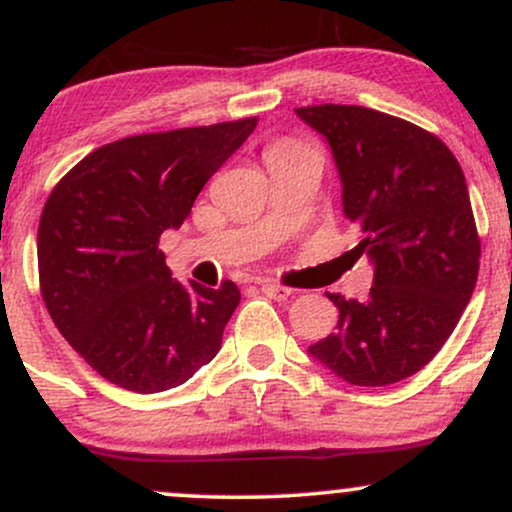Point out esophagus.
Wrapping results in <instances>:
<instances>
[{"instance_id":"esophagus-1","label":"esophagus","mask_w":512,"mask_h":512,"mask_svg":"<svg viewBox=\"0 0 512 512\" xmlns=\"http://www.w3.org/2000/svg\"><path fill=\"white\" fill-rule=\"evenodd\" d=\"M260 289H262L264 296L274 298V301H286V298H289L291 293H293L291 289H286V286H281V284H272V281H267V284H262Z\"/></svg>"}]
</instances>
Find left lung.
I'll use <instances>...</instances> for the list:
<instances>
[{
  "label": "left lung",
  "instance_id": "8db88e82",
  "mask_svg": "<svg viewBox=\"0 0 512 512\" xmlns=\"http://www.w3.org/2000/svg\"><path fill=\"white\" fill-rule=\"evenodd\" d=\"M330 144L344 216L373 264L366 303L330 293L337 332L308 346L330 373L385 387L438 354L472 298L481 245L464 173L426 129L361 105L296 108Z\"/></svg>",
  "mask_w": 512,
  "mask_h": 512
}]
</instances>
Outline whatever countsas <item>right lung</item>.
<instances>
[{"instance_id": "1", "label": "right lung", "mask_w": 512, "mask_h": 512, "mask_svg": "<svg viewBox=\"0 0 512 512\" xmlns=\"http://www.w3.org/2000/svg\"><path fill=\"white\" fill-rule=\"evenodd\" d=\"M255 125L248 117L120 139L50 192L38 226L40 293L62 337L113 385L170 390L219 354L238 286L180 284L158 238L182 226Z\"/></svg>"}]
</instances>
